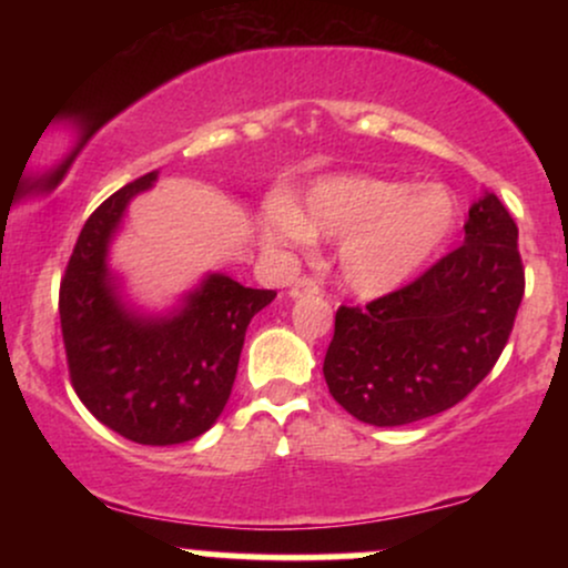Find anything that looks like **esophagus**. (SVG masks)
Returning <instances> with one entry per match:
<instances>
[{
  "mask_svg": "<svg viewBox=\"0 0 568 568\" xmlns=\"http://www.w3.org/2000/svg\"><path fill=\"white\" fill-rule=\"evenodd\" d=\"M310 293H321V283H317L315 277H298L296 283L291 285V296L293 298L310 296Z\"/></svg>",
  "mask_w": 568,
  "mask_h": 568,
  "instance_id": "obj_1",
  "label": "esophagus"
}]
</instances>
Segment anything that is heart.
<instances>
[{
    "label": "heart",
    "instance_id": "obj_1",
    "mask_svg": "<svg viewBox=\"0 0 568 568\" xmlns=\"http://www.w3.org/2000/svg\"><path fill=\"white\" fill-rule=\"evenodd\" d=\"M275 245L304 247L338 240V272L352 291L376 296L397 288L443 245L454 200L440 186H414L379 175H331L306 189L304 211L272 194L262 213Z\"/></svg>",
    "mask_w": 568,
    "mask_h": 568
}]
</instances>
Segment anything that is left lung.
<instances>
[{
    "instance_id": "left-lung-1",
    "label": "left lung",
    "mask_w": 568,
    "mask_h": 568,
    "mask_svg": "<svg viewBox=\"0 0 568 568\" xmlns=\"http://www.w3.org/2000/svg\"><path fill=\"white\" fill-rule=\"evenodd\" d=\"M524 288L518 226L486 192L459 247L403 288L366 306H338L323 361L328 393L374 427L456 406L497 366Z\"/></svg>"
}]
</instances>
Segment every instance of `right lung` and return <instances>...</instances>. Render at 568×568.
I'll return each instance as SVG.
<instances>
[{
	"instance_id": "1",
	"label": "right lung",
	"mask_w": 568,
	"mask_h": 568,
	"mask_svg": "<svg viewBox=\"0 0 568 568\" xmlns=\"http://www.w3.org/2000/svg\"><path fill=\"white\" fill-rule=\"evenodd\" d=\"M158 171L130 181L84 221L61 277L58 312L69 379L84 408L143 446H173L205 433L237 376L247 323L275 291L211 275L171 317H139L116 298L106 247L128 202Z\"/></svg>"
}]
</instances>
